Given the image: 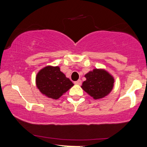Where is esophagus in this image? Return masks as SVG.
Returning <instances> with one entry per match:
<instances>
[{"mask_svg":"<svg viewBox=\"0 0 147 147\" xmlns=\"http://www.w3.org/2000/svg\"><path fill=\"white\" fill-rule=\"evenodd\" d=\"M74 84H77V85H81V84H82V80H81V79H79V80L76 81V82H74Z\"/></svg>","mask_w":147,"mask_h":147,"instance_id":"1","label":"esophagus"}]
</instances>
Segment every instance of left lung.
<instances>
[{"label":"left lung","mask_w":147,"mask_h":147,"mask_svg":"<svg viewBox=\"0 0 147 147\" xmlns=\"http://www.w3.org/2000/svg\"><path fill=\"white\" fill-rule=\"evenodd\" d=\"M82 88L95 99L103 98L113 88L114 78L104 69H94L85 75Z\"/></svg>","instance_id":"obj_1"}]
</instances>
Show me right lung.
<instances>
[{
	"label": "right lung",
	"instance_id": "add662e5",
	"mask_svg": "<svg viewBox=\"0 0 147 147\" xmlns=\"http://www.w3.org/2000/svg\"><path fill=\"white\" fill-rule=\"evenodd\" d=\"M36 84L43 95L54 99L59 98L74 85L59 67L51 65L39 70L36 77Z\"/></svg>",
	"mask_w": 147,
	"mask_h": 147
}]
</instances>
